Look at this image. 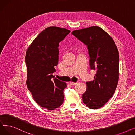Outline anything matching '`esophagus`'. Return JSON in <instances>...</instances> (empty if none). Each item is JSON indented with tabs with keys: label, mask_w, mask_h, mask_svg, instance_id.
<instances>
[{
	"label": "esophagus",
	"mask_w": 135,
	"mask_h": 135,
	"mask_svg": "<svg viewBox=\"0 0 135 135\" xmlns=\"http://www.w3.org/2000/svg\"><path fill=\"white\" fill-rule=\"evenodd\" d=\"M70 84L72 85H76V84H78V82H76V83H74V82H70Z\"/></svg>",
	"instance_id": "esophagus-1"
}]
</instances>
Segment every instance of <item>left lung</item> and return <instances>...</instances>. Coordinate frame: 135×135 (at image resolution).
I'll return each mask as SVG.
<instances>
[{"mask_svg": "<svg viewBox=\"0 0 135 135\" xmlns=\"http://www.w3.org/2000/svg\"><path fill=\"white\" fill-rule=\"evenodd\" d=\"M72 34L87 46L94 80L86 83L83 101L92 109L100 108L112 97L119 79V55L114 40L98 26L73 31Z\"/></svg>", "mask_w": 135, "mask_h": 135, "instance_id": "1", "label": "left lung"}]
</instances>
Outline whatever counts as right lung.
Wrapping results in <instances>:
<instances>
[{
  "label": "right lung",
  "mask_w": 135,
  "mask_h": 135,
  "mask_svg": "<svg viewBox=\"0 0 135 135\" xmlns=\"http://www.w3.org/2000/svg\"><path fill=\"white\" fill-rule=\"evenodd\" d=\"M70 32L65 28L49 27L38 35L26 52L27 88L35 101L49 110L63 103V90L67 85L52 74L58 65L59 43Z\"/></svg>",
  "instance_id": "obj_1"
}]
</instances>
